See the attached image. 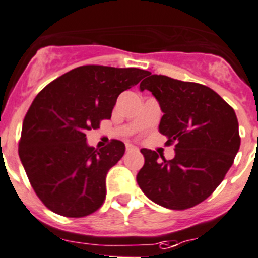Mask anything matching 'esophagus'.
I'll use <instances>...</instances> for the list:
<instances>
[{"instance_id": "1", "label": "esophagus", "mask_w": 258, "mask_h": 258, "mask_svg": "<svg viewBox=\"0 0 258 258\" xmlns=\"http://www.w3.org/2000/svg\"><path fill=\"white\" fill-rule=\"evenodd\" d=\"M125 149H126V152H138V148L136 146H133V144H126Z\"/></svg>"}]
</instances>
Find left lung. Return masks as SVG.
Instances as JSON below:
<instances>
[{
    "label": "left lung",
    "instance_id": "left-lung-1",
    "mask_svg": "<svg viewBox=\"0 0 258 258\" xmlns=\"http://www.w3.org/2000/svg\"><path fill=\"white\" fill-rule=\"evenodd\" d=\"M141 90L151 91L163 111L159 133L167 146L176 143L175 158L141 149L144 166L137 182L161 207L185 210L200 204L220 185L241 146L238 120L212 88L147 73Z\"/></svg>",
    "mask_w": 258,
    "mask_h": 258
}]
</instances>
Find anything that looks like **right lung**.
I'll return each mask as SVG.
<instances>
[{
	"instance_id": "add662e5",
	"label": "right lung",
	"mask_w": 258,
	"mask_h": 258,
	"mask_svg": "<svg viewBox=\"0 0 258 258\" xmlns=\"http://www.w3.org/2000/svg\"><path fill=\"white\" fill-rule=\"evenodd\" d=\"M147 71L81 66L36 95L23 122L19 156L41 203L63 217L96 212L106 198V175L125 152L112 139L101 149L88 147L86 133L111 117L117 96Z\"/></svg>"
}]
</instances>
